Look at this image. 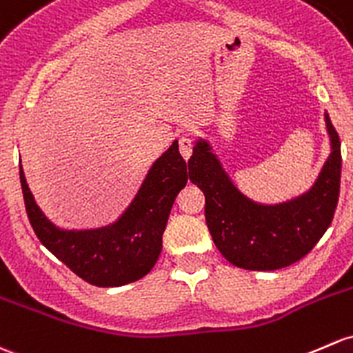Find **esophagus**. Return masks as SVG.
<instances>
[{
    "label": "esophagus",
    "mask_w": 353,
    "mask_h": 353,
    "mask_svg": "<svg viewBox=\"0 0 353 353\" xmlns=\"http://www.w3.org/2000/svg\"><path fill=\"white\" fill-rule=\"evenodd\" d=\"M177 140H179L181 155L184 157V161H188V159L191 157V154H192V147H194V143H192V139L189 135H181Z\"/></svg>",
    "instance_id": "1"
}]
</instances>
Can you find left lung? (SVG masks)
Masks as SVG:
<instances>
[{"label": "left lung", "instance_id": "1", "mask_svg": "<svg viewBox=\"0 0 353 353\" xmlns=\"http://www.w3.org/2000/svg\"><path fill=\"white\" fill-rule=\"evenodd\" d=\"M328 159L314 184L277 205L252 201L240 192L210 142L198 139L189 159V179L205 192V216L213 242L230 264L247 270H277L301 261L320 242L335 214L342 154L336 130L325 113Z\"/></svg>", "mask_w": 353, "mask_h": 353}]
</instances>
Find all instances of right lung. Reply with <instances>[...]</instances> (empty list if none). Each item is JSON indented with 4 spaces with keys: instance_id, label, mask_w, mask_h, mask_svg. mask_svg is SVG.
I'll return each instance as SVG.
<instances>
[{
    "instance_id": "add662e5",
    "label": "right lung",
    "mask_w": 353,
    "mask_h": 353,
    "mask_svg": "<svg viewBox=\"0 0 353 353\" xmlns=\"http://www.w3.org/2000/svg\"><path fill=\"white\" fill-rule=\"evenodd\" d=\"M20 183L30 225L46 248L86 283L118 288L142 279L157 262L170 208L188 183V164L174 140L148 169L123 214L114 223L89 230L52 223L33 199L21 164Z\"/></svg>"
}]
</instances>
